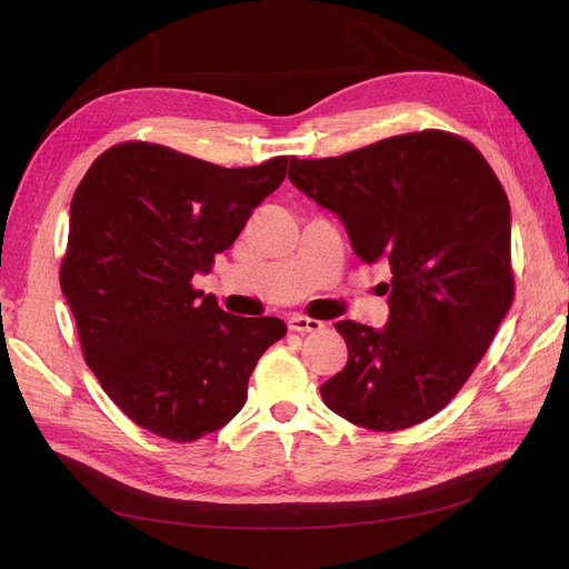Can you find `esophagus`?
Listing matches in <instances>:
<instances>
[{
  "mask_svg": "<svg viewBox=\"0 0 569 569\" xmlns=\"http://www.w3.org/2000/svg\"><path fill=\"white\" fill-rule=\"evenodd\" d=\"M287 325H289V330H291V332H299V335H308V332H320L322 327H325L320 320L306 318V316H291Z\"/></svg>",
  "mask_w": 569,
  "mask_h": 569,
  "instance_id": "esophagus-1",
  "label": "esophagus"
}]
</instances>
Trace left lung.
<instances>
[{
  "label": "left lung",
  "instance_id": "8db88e82",
  "mask_svg": "<svg viewBox=\"0 0 569 569\" xmlns=\"http://www.w3.org/2000/svg\"><path fill=\"white\" fill-rule=\"evenodd\" d=\"M289 180L343 222L360 261L391 268L387 325H335L349 360L322 401L375 432L432 418L468 382L515 295L510 203L491 166L462 137L422 130L291 159Z\"/></svg>",
  "mask_w": 569,
  "mask_h": 569
}]
</instances>
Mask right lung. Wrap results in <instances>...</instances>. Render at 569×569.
<instances>
[{
    "label": "right lung",
    "mask_w": 569,
    "mask_h": 569,
    "mask_svg": "<svg viewBox=\"0 0 569 569\" xmlns=\"http://www.w3.org/2000/svg\"><path fill=\"white\" fill-rule=\"evenodd\" d=\"M287 157L222 168L161 144H116L71 201L61 291L84 360L111 401L149 432L194 441L247 403L280 318L226 313L192 287L284 180Z\"/></svg>",
    "instance_id": "right-lung-1"
}]
</instances>
